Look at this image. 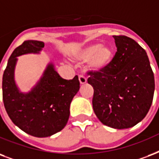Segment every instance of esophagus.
I'll return each instance as SVG.
<instances>
[{
	"label": "esophagus",
	"mask_w": 159,
	"mask_h": 159,
	"mask_svg": "<svg viewBox=\"0 0 159 159\" xmlns=\"http://www.w3.org/2000/svg\"><path fill=\"white\" fill-rule=\"evenodd\" d=\"M78 79H79V82L81 84H85V83L87 82V78H86L83 75H79Z\"/></svg>",
	"instance_id": "34e87169"
}]
</instances>
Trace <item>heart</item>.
I'll return each instance as SVG.
<instances>
[{
	"mask_svg": "<svg viewBox=\"0 0 159 159\" xmlns=\"http://www.w3.org/2000/svg\"><path fill=\"white\" fill-rule=\"evenodd\" d=\"M114 57L112 47L101 43H93L86 46L76 54V59L81 62H89L93 71H100L107 67Z\"/></svg>",
	"mask_w": 159,
	"mask_h": 159,
	"instance_id": "heart-1",
	"label": "heart"
}]
</instances>
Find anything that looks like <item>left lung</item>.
Listing matches in <instances>:
<instances>
[{
    "mask_svg": "<svg viewBox=\"0 0 159 159\" xmlns=\"http://www.w3.org/2000/svg\"><path fill=\"white\" fill-rule=\"evenodd\" d=\"M117 52L107 67L88 71L93 107L104 125L123 129L141 122L152 105L155 82L147 53L126 36H113Z\"/></svg>",
    "mask_w": 159,
    "mask_h": 159,
    "instance_id": "left-lung-1",
    "label": "left lung"
}]
</instances>
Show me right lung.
<instances>
[{
    "label": "right lung",
    "instance_id": "obj_1",
    "mask_svg": "<svg viewBox=\"0 0 159 159\" xmlns=\"http://www.w3.org/2000/svg\"><path fill=\"white\" fill-rule=\"evenodd\" d=\"M43 47L44 42L40 41H25L13 51L2 77V97L7 114L16 126L37 138L52 136L63 129L70 116L71 100L80 88L77 76L63 79L53 63H49L30 92H20L15 82L17 57L40 53Z\"/></svg>",
    "mask_w": 159,
    "mask_h": 159
}]
</instances>
